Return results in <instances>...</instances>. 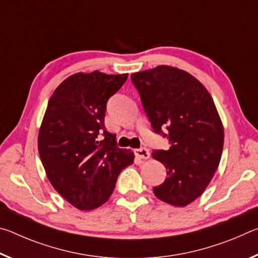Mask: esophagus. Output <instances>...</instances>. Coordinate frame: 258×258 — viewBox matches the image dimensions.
<instances>
[{"mask_svg": "<svg viewBox=\"0 0 258 258\" xmlns=\"http://www.w3.org/2000/svg\"><path fill=\"white\" fill-rule=\"evenodd\" d=\"M134 154H135V156L139 157V158H141V159H148L150 157L149 151H148V149H146V148H140V149H135Z\"/></svg>", "mask_w": 258, "mask_h": 258, "instance_id": "obj_1", "label": "esophagus"}]
</instances>
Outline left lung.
<instances>
[{
  "instance_id": "obj_1",
  "label": "left lung",
  "mask_w": 258,
  "mask_h": 258,
  "mask_svg": "<svg viewBox=\"0 0 258 258\" xmlns=\"http://www.w3.org/2000/svg\"><path fill=\"white\" fill-rule=\"evenodd\" d=\"M131 80L152 128L171 145L151 155L167 171L154 194L166 204L184 207L203 195L220 165L224 128L215 103L197 78L176 67L161 64L134 73Z\"/></svg>"
}]
</instances>
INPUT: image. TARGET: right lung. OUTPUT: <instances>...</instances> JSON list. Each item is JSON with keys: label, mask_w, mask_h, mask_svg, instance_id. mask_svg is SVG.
Here are the masks:
<instances>
[{"label": "right lung", "mask_w": 258, "mask_h": 258, "mask_svg": "<svg viewBox=\"0 0 258 258\" xmlns=\"http://www.w3.org/2000/svg\"><path fill=\"white\" fill-rule=\"evenodd\" d=\"M126 80L127 74H74L47 103L37 139L43 167L52 186L81 211L106 203L121 169L134 161L133 152L117 147L104 127L108 99Z\"/></svg>", "instance_id": "obj_1"}]
</instances>
